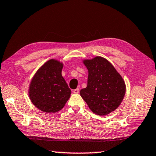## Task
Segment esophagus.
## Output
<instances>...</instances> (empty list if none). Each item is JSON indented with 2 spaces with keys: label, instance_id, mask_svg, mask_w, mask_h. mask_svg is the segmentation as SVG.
<instances>
[{
  "label": "esophagus",
  "instance_id": "34e87169",
  "mask_svg": "<svg viewBox=\"0 0 156 156\" xmlns=\"http://www.w3.org/2000/svg\"><path fill=\"white\" fill-rule=\"evenodd\" d=\"M73 92L74 94H79V92H80V89H75L73 90Z\"/></svg>",
  "mask_w": 156,
  "mask_h": 156
}]
</instances>
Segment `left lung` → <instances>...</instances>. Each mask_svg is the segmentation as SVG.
<instances>
[{
    "mask_svg": "<svg viewBox=\"0 0 156 156\" xmlns=\"http://www.w3.org/2000/svg\"><path fill=\"white\" fill-rule=\"evenodd\" d=\"M89 71L87 87L80 95L90 109L98 115H105L120 105L125 94L122 77L111 63L102 57L83 60Z\"/></svg>",
    "mask_w": 156,
    "mask_h": 156,
    "instance_id": "left-lung-1",
    "label": "left lung"
}]
</instances>
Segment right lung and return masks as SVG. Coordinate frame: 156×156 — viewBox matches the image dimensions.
I'll return each mask as SVG.
<instances>
[{
  "label": "right lung",
  "mask_w": 156,
  "mask_h": 156,
  "mask_svg": "<svg viewBox=\"0 0 156 156\" xmlns=\"http://www.w3.org/2000/svg\"><path fill=\"white\" fill-rule=\"evenodd\" d=\"M63 65L51 59L38 69L29 89L31 101L45 112H55L64 107L71 90L62 76Z\"/></svg>",
  "instance_id": "right-lung-1"
}]
</instances>
